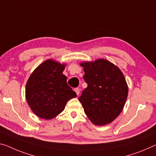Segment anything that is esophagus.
<instances>
[{
	"label": "esophagus",
	"instance_id": "esophagus-1",
	"mask_svg": "<svg viewBox=\"0 0 156 156\" xmlns=\"http://www.w3.org/2000/svg\"><path fill=\"white\" fill-rule=\"evenodd\" d=\"M75 91L76 92V95H79V94H80V89L79 88H75Z\"/></svg>",
	"mask_w": 156,
	"mask_h": 156
}]
</instances>
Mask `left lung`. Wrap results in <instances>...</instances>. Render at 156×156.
<instances>
[{"label": "left lung", "mask_w": 156, "mask_h": 156, "mask_svg": "<svg viewBox=\"0 0 156 156\" xmlns=\"http://www.w3.org/2000/svg\"><path fill=\"white\" fill-rule=\"evenodd\" d=\"M80 66L88 85L79 98L86 115L95 125L112 123L121 114L128 97L123 74L118 67L102 58L83 62Z\"/></svg>", "instance_id": "8db88e82"}]
</instances>
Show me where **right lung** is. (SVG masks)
Segmentation results:
<instances>
[{"instance_id": "right-lung-1", "label": "right lung", "mask_w": 156, "mask_h": 156, "mask_svg": "<svg viewBox=\"0 0 156 156\" xmlns=\"http://www.w3.org/2000/svg\"><path fill=\"white\" fill-rule=\"evenodd\" d=\"M65 67V64L47 60L33 72L26 83V100L40 118H54L63 111L69 100L76 96L63 75Z\"/></svg>"}]
</instances>
